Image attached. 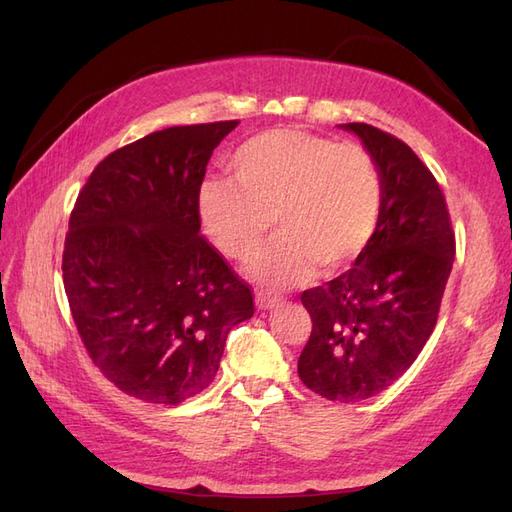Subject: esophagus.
Wrapping results in <instances>:
<instances>
[{
  "instance_id": "obj_1",
  "label": "esophagus",
  "mask_w": 512,
  "mask_h": 512,
  "mask_svg": "<svg viewBox=\"0 0 512 512\" xmlns=\"http://www.w3.org/2000/svg\"><path fill=\"white\" fill-rule=\"evenodd\" d=\"M256 305H258V309H273L275 305H280V299L273 297V294H269V292L258 290L256 292Z\"/></svg>"
}]
</instances>
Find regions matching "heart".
I'll return each instance as SVG.
<instances>
[{
    "label": "heart",
    "mask_w": 512,
    "mask_h": 512,
    "mask_svg": "<svg viewBox=\"0 0 512 512\" xmlns=\"http://www.w3.org/2000/svg\"><path fill=\"white\" fill-rule=\"evenodd\" d=\"M232 181L200 185L198 215L209 241L230 260H250L273 288L344 271L374 237L382 211L376 158L356 143H335L297 128L252 136L228 160Z\"/></svg>",
    "instance_id": "1"
}]
</instances>
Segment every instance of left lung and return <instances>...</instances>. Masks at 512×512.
<instances>
[{
	"instance_id": "1",
	"label": "left lung",
	"mask_w": 512,
	"mask_h": 512,
	"mask_svg": "<svg viewBox=\"0 0 512 512\" xmlns=\"http://www.w3.org/2000/svg\"><path fill=\"white\" fill-rule=\"evenodd\" d=\"M342 128L376 158L382 211L354 267L301 294L312 335L299 378L322 397L354 404L404 376L427 344L453 269L455 232L436 177L404 141L367 123Z\"/></svg>"
}]
</instances>
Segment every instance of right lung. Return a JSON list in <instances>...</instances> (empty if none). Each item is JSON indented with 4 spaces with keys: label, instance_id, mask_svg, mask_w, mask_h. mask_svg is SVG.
I'll use <instances>...</instances> for the list:
<instances>
[{
    "label": "right lung",
    "instance_id": "add662e5",
    "mask_svg": "<svg viewBox=\"0 0 512 512\" xmlns=\"http://www.w3.org/2000/svg\"><path fill=\"white\" fill-rule=\"evenodd\" d=\"M239 121L175 126L106 156L70 213L64 288L89 359L126 395L177 406L218 374L252 288L200 235L207 162Z\"/></svg>",
    "mask_w": 512,
    "mask_h": 512
}]
</instances>
